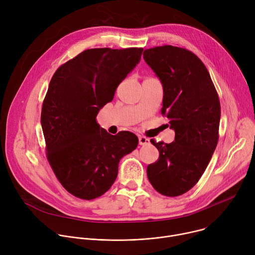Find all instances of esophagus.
I'll return each instance as SVG.
<instances>
[{
    "label": "esophagus",
    "instance_id": "1",
    "mask_svg": "<svg viewBox=\"0 0 255 255\" xmlns=\"http://www.w3.org/2000/svg\"><path fill=\"white\" fill-rule=\"evenodd\" d=\"M138 139H139V144L140 145H147V144L150 143V140L146 137H144V136H139Z\"/></svg>",
    "mask_w": 255,
    "mask_h": 255
}]
</instances>
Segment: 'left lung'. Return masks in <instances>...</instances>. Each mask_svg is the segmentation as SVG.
Instances as JSON below:
<instances>
[{
    "label": "left lung",
    "mask_w": 255,
    "mask_h": 255,
    "mask_svg": "<svg viewBox=\"0 0 255 255\" xmlns=\"http://www.w3.org/2000/svg\"><path fill=\"white\" fill-rule=\"evenodd\" d=\"M143 58L163 88L162 115L174 130L171 143L152 142L159 158L147 166L152 187L177 197L190 191L207 168L219 139L220 101L205 64L171 45L144 50Z\"/></svg>",
    "instance_id": "1"
}]
</instances>
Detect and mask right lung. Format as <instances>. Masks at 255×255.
<instances>
[{"label": "right lung", "mask_w": 255, "mask_h": 255, "mask_svg": "<svg viewBox=\"0 0 255 255\" xmlns=\"http://www.w3.org/2000/svg\"><path fill=\"white\" fill-rule=\"evenodd\" d=\"M143 48H94L62 64L53 75L41 111L47 158L59 183L84 200L101 197L118 175L120 159L138 138L111 135L97 122L117 87L141 59Z\"/></svg>", "instance_id": "right-lung-1"}]
</instances>
